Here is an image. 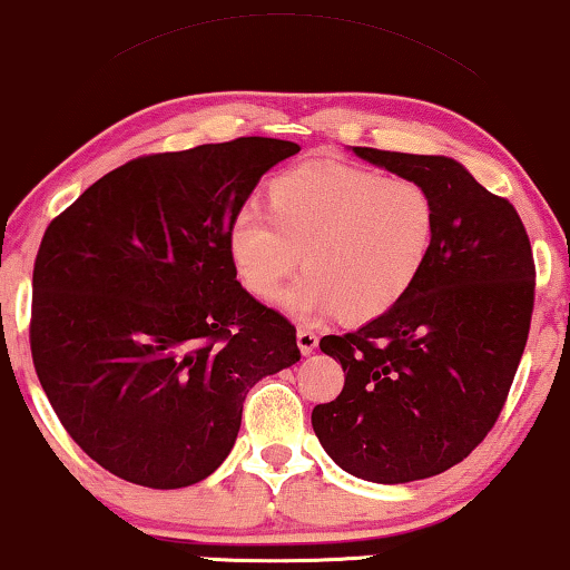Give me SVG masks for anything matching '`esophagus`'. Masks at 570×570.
I'll list each match as a JSON object with an SVG mask.
<instances>
[{
	"instance_id": "obj_1",
	"label": "esophagus",
	"mask_w": 570,
	"mask_h": 570,
	"mask_svg": "<svg viewBox=\"0 0 570 570\" xmlns=\"http://www.w3.org/2000/svg\"><path fill=\"white\" fill-rule=\"evenodd\" d=\"M297 347H299L302 355H309V352H315V347H318V334L302 326L297 331Z\"/></svg>"
}]
</instances>
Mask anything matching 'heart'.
Here are the masks:
<instances>
[{
	"mask_svg": "<svg viewBox=\"0 0 570 570\" xmlns=\"http://www.w3.org/2000/svg\"><path fill=\"white\" fill-rule=\"evenodd\" d=\"M436 239L431 194L410 178L338 163L278 173L265 210L242 207L226 247L244 289L273 299L299 263L305 273L281 294L297 318L336 313L368 323L397 307L426 268Z\"/></svg>",
	"mask_w": 570,
	"mask_h": 570,
	"instance_id": "b5f03b06",
	"label": "heart"
}]
</instances>
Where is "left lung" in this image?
Here are the masks:
<instances>
[{"mask_svg": "<svg viewBox=\"0 0 570 570\" xmlns=\"http://www.w3.org/2000/svg\"><path fill=\"white\" fill-rule=\"evenodd\" d=\"M421 184L436 207L431 257L407 297L321 350L344 389L313 431L352 476L405 484L471 455L505 407L534 313L537 268L515 207L452 157L355 147Z\"/></svg>", "mask_w": 570, "mask_h": 570, "instance_id": "left-lung-1", "label": "left lung"}]
</instances>
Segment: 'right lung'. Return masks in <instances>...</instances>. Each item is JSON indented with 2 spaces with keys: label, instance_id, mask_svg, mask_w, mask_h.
I'll return each mask as SVG.
<instances>
[{
  "label": "right lung",
  "instance_id": "right-lung-1",
  "mask_svg": "<svg viewBox=\"0 0 570 570\" xmlns=\"http://www.w3.org/2000/svg\"><path fill=\"white\" fill-rule=\"evenodd\" d=\"M294 141L144 155L49 223L33 263L36 376L118 479L181 489L226 460L244 397L299 360L297 328L236 281L228 223Z\"/></svg>",
  "mask_w": 570,
  "mask_h": 570
}]
</instances>
